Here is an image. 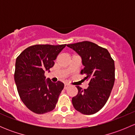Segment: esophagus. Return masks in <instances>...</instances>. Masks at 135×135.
I'll return each mask as SVG.
<instances>
[{
  "instance_id": "34e87169",
  "label": "esophagus",
  "mask_w": 135,
  "mask_h": 135,
  "mask_svg": "<svg viewBox=\"0 0 135 135\" xmlns=\"http://www.w3.org/2000/svg\"><path fill=\"white\" fill-rule=\"evenodd\" d=\"M69 84H65V87H64V89H67L68 88H69Z\"/></svg>"
}]
</instances>
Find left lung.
I'll return each mask as SVG.
<instances>
[{
  "instance_id": "1",
  "label": "left lung",
  "mask_w": 135,
  "mask_h": 135,
  "mask_svg": "<svg viewBox=\"0 0 135 135\" xmlns=\"http://www.w3.org/2000/svg\"><path fill=\"white\" fill-rule=\"evenodd\" d=\"M82 59L85 74L84 80L89 81L88 89L76 86L77 95L72 99L74 108L85 115L99 112L107 103L115 81L114 61L106 48L89 41L68 44Z\"/></svg>"
}]
</instances>
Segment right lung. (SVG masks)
Returning <instances> with one entry per match:
<instances>
[{
    "label": "right lung",
    "instance_id": "right-lung-1",
    "mask_svg": "<svg viewBox=\"0 0 135 135\" xmlns=\"http://www.w3.org/2000/svg\"><path fill=\"white\" fill-rule=\"evenodd\" d=\"M66 44H36L26 48L16 59L14 79L20 99L32 112L43 114L55 108L63 83L46 80L45 70L54 65V60Z\"/></svg>",
    "mask_w": 135,
    "mask_h": 135
}]
</instances>
